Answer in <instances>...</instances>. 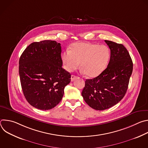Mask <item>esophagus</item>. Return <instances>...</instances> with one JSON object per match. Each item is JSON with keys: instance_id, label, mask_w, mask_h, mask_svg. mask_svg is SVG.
I'll return each mask as SVG.
<instances>
[{"instance_id": "1", "label": "esophagus", "mask_w": 148, "mask_h": 148, "mask_svg": "<svg viewBox=\"0 0 148 148\" xmlns=\"http://www.w3.org/2000/svg\"><path fill=\"white\" fill-rule=\"evenodd\" d=\"M77 78H78V77H77V76L74 75H72L71 77V81H74L75 79H76Z\"/></svg>"}]
</instances>
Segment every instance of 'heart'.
I'll return each instance as SVG.
<instances>
[{"mask_svg":"<svg viewBox=\"0 0 148 148\" xmlns=\"http://www.w3.org/2000/svg\"><path fill=\"white\" fill-rule=\"evenodd\" d=\"M110 58V50L104 45H98L87 42L74 44L70 50L61 54L64 69L72 72L79 67L90 78L98 76L106 69Z\"/></svg>","mask_w":148,"mask_h":148,"instance_id":"1","label":"heart"}]
</instances>
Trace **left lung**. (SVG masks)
<instances>
[{
	"label": "left lung",
	"instance_id": "obj_1",
	"mask_svg": "<svg viewBox=\"0 0 148 148\" xmlns=\"http://www.w3.org/2000/svg\"><path fill=\"white\" fill-rule=\"evenodd\" d=\"M111 50L107 69L98 77L86 79L81 95L92 108L102 111L118 103L127 91L133 62L122 44L105 40Z\"/></svg>",
	"mask_w": 148,
	"mask_h": 148
}]
</instances>
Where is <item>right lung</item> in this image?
I'll return each mask as SVG.
<instances>
[{"instance_id": "1", "label": "right lung", "mask_w": 148, "mask_h": 148, "mask_svg": "<svg viewBox=\"0 0 148 148\" xmlns=\"http://www.w3.org/2000/svg\"><path fill=\"white\" fill-rule=\"evenodd\" d=\"M61 45L56 41L34 42L19 59L18 72L23 94L33 107L53 108L61 101L71 74L62 68Z\"/></svg>"}]
</instances>
